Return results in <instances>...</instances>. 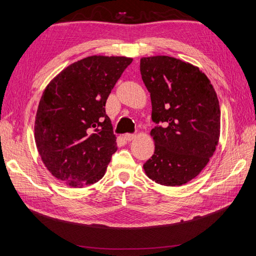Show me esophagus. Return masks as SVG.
Listing matches in <instances>:
<instances>
[{"label":"esophagus","instance_id":"1","mask_svg":"<svg viewBox=\"0 0 256 256\" xmlns=\"http://www.w3.org/2000/svg\"><path fill=\"white\" fill-rule=\"evenodd\" d=\"M135 136H136V135L135 134H132V133H126L124 135V138L128 140V142H130V140H134L135 138Z\"/></svg>","mask_w":256,"mask_h":256}]
</instances>
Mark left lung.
<instances>
[{
    "label": "left lung",
    "instance_id": "8db88e82",
    "mask_svg": "<svg viewBox=\"0 0 256 256\" xmlns=\"http://www.w3.org/2000/svg\"><path fill=\"white\" fill-rule=\"evenodd\" d=\"M140 67L155 123V152L143 167L155 182L180 186L199 175L218 145V96L206 76L180 59L146 57Z\"/></svg>",
    "mask_w": 256,
    "mask_h": 256
}]
</instances>
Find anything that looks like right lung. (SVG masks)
<instances>
[{"instance_id": "right-lung-1", "label": "right lung", "mask_w": 256, "mask_h": 256, "mask_svg": "<svg viewBox=\"0 0 256 256\" xmlns=\"http://www.w3.org/2000/svg\"><path fill=\"white\" fill-rule=\"evenodd\" d=\"M132 58L91 56L47 86L35 120V142L54 177L72 187L99 182L116 153L106 103Z\"/></svg>"}]
</instances>
